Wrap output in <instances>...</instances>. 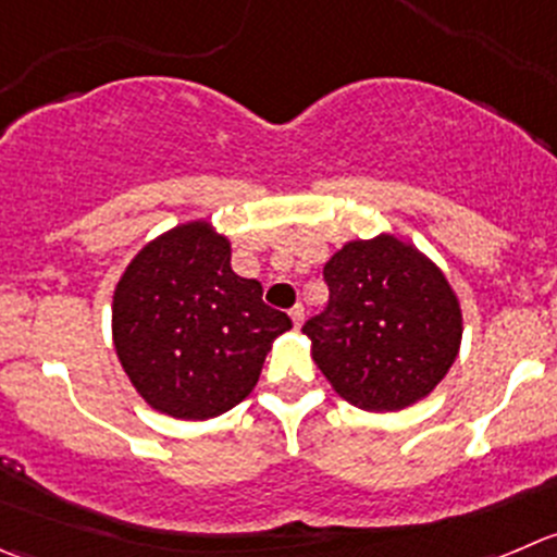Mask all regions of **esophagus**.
Segmentation results:
<instances>
[{
  "mask_svg": "<svg viewBox=\"0 0 557 557\" xmlns=\"http://www.w3.org/2000/svg\"><path fill=\"white\" fill-rule=\"evenodd\" d=\"M290 321H294V326L299 329L301 323H305V307H301V305H296L294 310H290Z\"/></svg>",
  "mask_w": 557,
  "mask_h": 557,
  "instance_id": "34e87169",
  "label": "esophagus"
}]
</instances>
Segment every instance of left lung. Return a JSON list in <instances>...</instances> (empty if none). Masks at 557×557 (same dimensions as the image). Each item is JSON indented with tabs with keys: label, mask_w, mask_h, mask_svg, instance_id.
I'll return each instance as SVG.
<instances>
[{
	"label": "left lung",
	"mask_w": 557,
	"mask_h": 557,
	"mask_svg": "<svg viewBox=\"0 0 557 557\" xmlns=\"http://www.w3.org/2000/svg\"><path fill=\"white\" fill-rule=\"evenodd\" d=\"M329 305L301 332L334 392L364 410L428 397L462 343L460 299L446 274L394 234L354 239L323 267Z\"/></svg>",
	"instance_id": "left-lung-1"
}]
</instances>
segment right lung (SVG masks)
<instances>
[{
	"instance_id": "1",
	"label": "right lung",
	"mask_w": 557,
	"mask_h": 557,
	"mask_svg": "<svg viewBox=\"0 0 557 557\" xmlns=\"http://www.w3.org/2000/svg\"><path fill=\"white\" fill-rule=\"evenodd\" d=\"M258 280L231 269V242L209 220L165 231L138 250L113 290L122 370L154 410L203 422L256 388L272 343L290 329Z\"/></svg>"
}]
</instances>
